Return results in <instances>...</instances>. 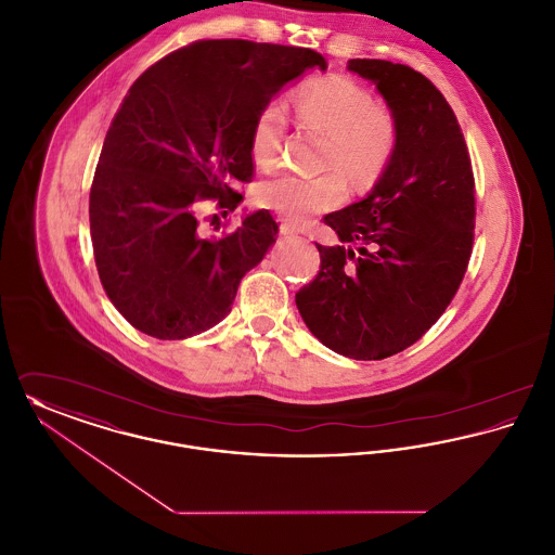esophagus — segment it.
I'll return each instance as SVG.
<instances>
[{"label":"esophagus","instance_id":"esophagus-1","mask_svg":"<svg viewBox=\"0 0 555 555\" xmlns=\"http://www.w3.org/2000/svg\"><path fill=\"white\" fill-rule=\"evenodd\" d=\"M299 231H297V227L295 224H291L287 220H283L281 222V235H285V237H291V235H297Z\"/></svg>","mask_w":555,"mask_h":555}]
</instances>
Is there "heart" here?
Wrapping results in <instances>:
<instances>
[{
    "mask_svg": "<svg viewBox=\"0 0 555 555\" xmlns=\"http://www.w3.org/2000/svg\"><path fill=\"white\" fill-rule=\"evenodd\" d=\"M297 116L304 127L328 137L324 168H337L320 177L279 175L260 183L256 197L262 208L293 222H306L320 211L344 204L347 195L343 170L358 189L374 185L396 156V116L364 85L344 75H328L304 85L297 93ZM289 131V114L283 100L266 102L251 129V156L258 166H274Z\"/></svg>",
    "mask_w": 555,
    "mask_h": 555,
    "instance_id": "b5f03b06",
    "label": "heart"
}]
</instances>
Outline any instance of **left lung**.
Masks as SVG:
<instances>
[{
    "label": "left lung",
    "mask_w": 555,
    "mask_h": 555,
    "mask_svg": "<svg viewBox=\"0 0 555 555\" xmlns=\"http://www.w3.org/2000/svg\"><path fill=\"white\" fill-rule=\"evenodd\" d=\"M396 116V156L369 197L324 216L341 245L317 243L320 270L295 293L322 344L383 360L416 344L460 289L475 243V175L462 129L423 73L349 60Z\"/></svg>",
    "instance_id": "obj_1"
}]
</instances>
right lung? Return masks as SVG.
Segmentation results:
<instances>
[{
  "label": "right lung",
  "mask_w": 555,
  "mask_h": 555,
  "mask_svg": "<svg viewBox=\"0 0 555 555\" xmlns=\"http://www.w3.org/2000/svg\"><path fill=\"white\" fill-rule=\"evenodd\" d=\"M314 66L326 70V60L308 48L202 39L132 82L95 168L89 224L100 281L137 331L186 339L231 312L279 224L254 211L233 233L208 238L197 208H237L238 183L254 179L258 112Z\"/></svg>",
  "instance_id": "add662e5"
}]
</instances>
